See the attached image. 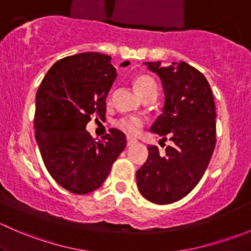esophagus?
Instances as JSON below:
<instances>
[{"instance_id": "1", "label": "esophagus", "mask_w": 251, "mask_h": 251, "mask_svg": "<svg viewBox=\"0 0 251 251\" xmlns=\"http://www.w3.org/2000/svg\"><path fill=\"white\" fill-rule=\"evenodd\" d=\"M136 143H137V140H136V138L127 137V147L133 146V144H136Z\"/></svg>"}]
</instances>
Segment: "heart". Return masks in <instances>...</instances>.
<instances>
[{
	"instance_id": "obj_1",
	"label": "heart",
	"mask_w": 251,
	"mask_h": 251,
	"mask_svg": "<svg viewBox=\"0 0 251 251\" xmlns=\"http://www.w3.org/2000/svg\"><path fill=\"white\" fill-rule=\"evenodd\" d=\"M133 86H135L136 92L142 98L148 95V93L158 92L155 81H154L153 77L148 76V75H141V76L136 77L135 81H133ZM142 125H143L142 119L136 118V116H124V118H120L115 123L116 127L123 130L124 132L128 133V135L137 133L138 130L142 127Z\"/></svg>"
}]
</instances>
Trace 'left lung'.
I'll use <instances>...</instances> for the list:
<instances>
[{
	"instance_id": "1",
	"label": "left lung",
	"mask_w": 251,
	"mask_h": 251,
	"mask_svg": "<svg viewBox=\"0 0 251 251\" xmlns=\"http://www.w3.org/2000/svg\"><path fill=\"white\" fill-rule=\"evenodd\" d=\"M163 83L165 103L163 114L151 132L170 136L173 146L161 154L149 146L146 163L136 178L141 194L155 204H171L186 197L206 170L216 144V110L209 82L199 70L186 62L161 67L146 62Z\"/></svg>"
}]
</instances>
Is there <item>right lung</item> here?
Returning a JSON list of instances; mask_svg holds the SVG:
<instances>
[{"instance_id": "1", "label": "right lung", "mask_w": 251, "mask_h": 251, "mask_svg": "<svg viewBox=\"0 0 251 251\" xmlns=\"http://www.w3.org/2000/svg\"><path fill=\"white\" fill-rule=\"evenodd\" d=\"M110 59L97 52L63 58L50 67L36 93L35 138L42 160L53 179L74 194L100 188L126 147L120 130L110 128L102 141L86 131L91 116L105 115L116 77Z\"/></svg>"}]
</instances>
